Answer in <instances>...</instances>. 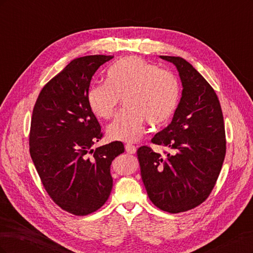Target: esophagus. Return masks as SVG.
<instances>
[{"instance_id":"obj_1","label":"esophagus","mask_w":253,"mask_h":253,"mask_svg":"<svg viewBox=\"0 0 253 253\" xmlns=\"http://www.w3.org/2000/svg\"><path fill=\"white\" fill-rule=\"evenodd\" d=\"M126 151L128 153V154H134L136 152V147L131 143H126Z\"/></svg>"}]
</instances>
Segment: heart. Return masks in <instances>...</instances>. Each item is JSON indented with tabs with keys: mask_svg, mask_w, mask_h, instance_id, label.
I'll use <instances>...</instances> for the list:
<instances>
[{
	"mask_svg": "<svg viewBox=\"0 0 253 253\" xmlns=\"http://www.w3.org/2000/svg\"><path fill=\"white\" fill-rule=\"evenodd\" d=\"M108 84H93L87 102L98 117L114 116L121 98L126 108L108 127L112 139L135 141L143 133L145 122L162 126L177 109L180 86L177 78L138 57H126L115 63L106 74Z\"/></svg>",
	"mask_w": 253,
	"mask_h": 253,
	"instance_id": "b5f03b06",
	"label": "heart"
}]
</instances>
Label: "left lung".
Returning a JSON list of instances; mask_svg holds the SVG:
<instances>
[{"instance_id":"8db88e82","label":"left lung","mask_w":253,"mask_h":253,"mask_svg":"<svg viewBox=\"0 0 253 253\" xmlns=\"http://www.w3.org/2000/svg\"><path fill=\"white\" fill-rule=\"evenodd\" d=\"M160 58L176 66L183 87L171 124L151 140L171 152L142 145L137 156L151 202L179 213L203 204L215 186L226 155L225 125L218 98L203 76L180 57Z\"/></svg>"}]
</instances>
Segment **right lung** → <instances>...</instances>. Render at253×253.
Here are the masks:
<instances>
[{
	"mask_svg": "<svg viewBox=\"0 0 253 253\" xmlns=\"http://www.w3.org/2000/svg\"><path fill=\"white\" fill-rule=\"evenodd\" d=\"M112 56L73 60L43 86L33 111L29 153L42 185L61 209L84 216L100 209L113 187L111 164L121 141L97 149L103 136L87 102L89 83Z\"/></svg>",
	"mask_w": 253,
	"mask_h": 253,
	"instance_id": "1",
	"label": "right lung"
}]
</instances>
